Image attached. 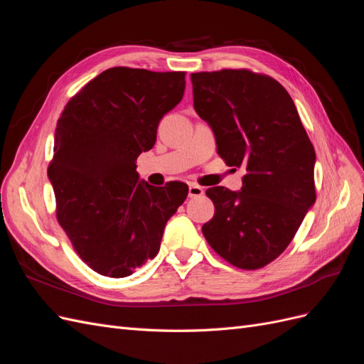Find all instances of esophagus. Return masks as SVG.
I'll return each instance as SVG.
<instances>
[{"mask_svg":"<svg viewBox=\"0 0 364 364\" xmlns=\"http://www.w3.org/2000/svg\"><path fill=\"white\" fill-rule=\"evenodd\" d=\"M203 193H205V190L202 188V186H199V185H190V188H188V196L190 197H200V196H203Z\"/></svg>","mask_w":364,"mask_h":364,"instance_id":"esophagus-1","label":"esophagus"}]
</instances>
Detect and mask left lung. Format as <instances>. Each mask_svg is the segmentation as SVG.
I'll return each mask as SVG.
<instances>
[{
  "label": "left lung",
  "instance_id": "left-lung-1",
  "mask_svg": "<svg viewBox=\"0 0 364 364\" xmlns=\"http://www.w3.org/2000/svg\"><path fill=\"white\" fill-rule=\"evenodd\" d=\"M194 109L213 129L217 153L245 168L243 186H213L202 232L220 257L255 270L290 245L316 202V151L289 92L247 70L191 74Z\"/></svg>",
  "mask_w": 364,
  "mask_h": 364
}]
</instances>
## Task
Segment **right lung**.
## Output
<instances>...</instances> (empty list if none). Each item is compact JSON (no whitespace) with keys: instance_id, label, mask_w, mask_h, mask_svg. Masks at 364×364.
I'll return each instance as SVG.
<instances>
[{"instance_id":"right-lung-1","label":"right lung","mask_w":364,"mask_h":364,"mask_svg":"<svg viewBox=\"0 0 364 364\" xmlns=\"http://www.w3.org/2000/svg\"><path fill=\"white\" fill-rule=\"evenodd\" d=\"M185 73L117 67L77 92L58 121L48 179L58 222L94 272L124 278L156 257L164 228L188 185L153 186L136 158L156 142L161 118L178 105Z\"/></svg>"}]
</instances>
